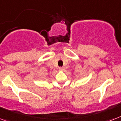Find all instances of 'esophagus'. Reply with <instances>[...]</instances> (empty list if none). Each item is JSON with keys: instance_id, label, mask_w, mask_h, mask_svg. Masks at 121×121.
Returning a JSON list of instances; mask_svg holds the SVG:
<instances>
[{"instance_id": "34e87169", "label": "esophagus", "mask_w": 121, "mask_h": 121, "mask_svg": "<svg viewBox=\"0 0 121 121\" xmlns=\"http://www.w3.org/2000/svg\"><path fill=\"white\" fill-rule=\"evenodd\" d=\"M59 69H60V70L63 71V70H65V68H64V67H60V68H59Z\"/></svg>"}]
</instances>
